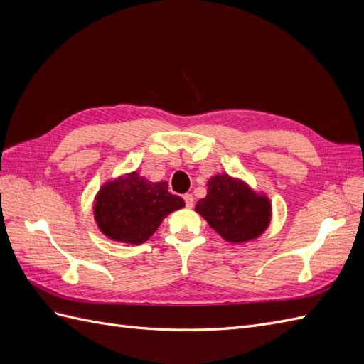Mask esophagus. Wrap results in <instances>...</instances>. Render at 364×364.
Masks as SVG:
<instances>
[{
    "instance_id": "esophagus-1",
    "label": "esophagus",
    "mask_w": 364,
    "mask_h": 364,
    "mask_svg": "<svg viewBox=\"0 0 364 364\" xmlns=\"http://www.w3.org/2000/svg\"><path fill=\"white\" fill-rule=\"evenodd\" d=\"M183 200H185L186 208H193L194 206V197H193V194H185L183 196Z\"/></svg>"
}]
</instances>
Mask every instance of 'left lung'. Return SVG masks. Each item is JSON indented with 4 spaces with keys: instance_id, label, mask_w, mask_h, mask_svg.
Segmentation results:
<instances>
[{
    "instance_id": "left-lung-1",
    "label": "left lung",
    "mask_w": 364,
    "mask_h": 364,
    "mask_svg": "<svg viewBox=\"0 0 364 364\" xmlns=\"http://www.w3.org/2000/svg\"><path fill=\"white\" fill-rule=\"evenodd\" d=\"M215 232L230 243L257 238L270 222V203L243 182L218 174L208 182V194L196 206Z\"/></svg>"
}]
</instances>
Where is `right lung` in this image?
<instances>
[{"mask_svg":"<svg viewBox=\"0 0 364 364\" xmlns=\"http://www.w3.org/2000/svg\"><path fill=\"white\" fill-rule=\"evenodd\" d=\"M185 206L168 183L149 182L138 173L105 185L94 206L95 220L109 238L130 245L147 241L165 215Z\"/></svg>","mask_w":364,"mask_h":364,"instance_id":"right-lung-1","label":"right lung"}]
</instances>
